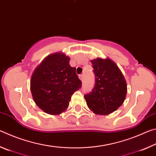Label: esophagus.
<instances>
[{
	"mask_svg": "<svg viewBox=\"0 0 156 156\" xmlns=\"http://www.w3.org/2000/svg\"><path fill=\"white\" fill-rule=\"evenodd\" d=\"M79 78H80L82 81H83L84 80V75L83 74L79 75Z\"/></svg>",
	"mask_w": 156,
	"mask_h": 156,
	"instance_id": "1",
	"label": "esophagus"
}]
</instances>
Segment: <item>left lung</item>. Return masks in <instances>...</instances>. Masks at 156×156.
Listing matches in <instances>:
<instances>
[{
    "instance_id": "1",
    "label": "left lung",
    "mask_w": 156,
    "mask_h": 156,
    "mask_svg": "<svg viewBox=\"0 0 156 156\" xmlns=\"http://www.w3.org/2000/svg\"><path fill=\"white\" fill-rule=\"evenodd\" d=\"M96 76L94 87L84 96L87 105L96 114L107 115L125 101L127 86L122 72L109 58L91 60Z\"/></svg>"
}]
</instances>
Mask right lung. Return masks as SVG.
<instances>
[{"label":"right lung","instance_id":"right-lung-1","mask_svg":"<svg viewBox=\"0 0 156 156\" xmlns=\"http://www.w3.org/2000/svg\"><path fill=\"white\" fill-rule=\"evenodd\" d=\"M69 60L62 53L49 55L31 76L30 89L34 102L49 114L65 111L73 93L82 87L76 67H71Z\"/></svg>","mask_w":156,"mask_h":156}]
</instances>
